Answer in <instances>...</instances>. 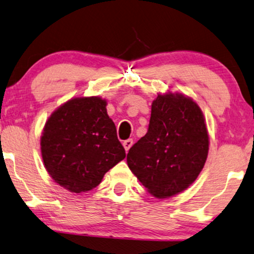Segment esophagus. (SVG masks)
I'll return each mask as SVG.
<instances>
[{"mask_svg":"<svg viewBox=\"0 0 254 254\" xmlns=\"http://www.w3.org/2000/svg\"><path fill=\"white\" fill-rule=\"evenodd\" d=\"M123 145H124L125 150H126V152H128V150H129L131 148V145H133V139H131V138L126 139V141H124Z\"/></svg>","mask_w":254,"mask_h":254,"instance_id":"34e87169","label":"esophagus"}]
</instances>
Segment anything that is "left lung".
<instances>
[{"label":"left lung","mask_w":254,"mask_h":254,"mask_svg":"<svg viewBox=\"0 0 254 254\" xmlns=\"http://www.w3.org/2000/svg\"><path fill=\"white\" fill-rule=\"evenodd\" d=\"M204 115L182 94L158 95L148 133L127 153V164L150 193L168 198L186 190L203 170L208 153Z\"/></svg>","instance_id":"left-lung-1"}]
</instances>
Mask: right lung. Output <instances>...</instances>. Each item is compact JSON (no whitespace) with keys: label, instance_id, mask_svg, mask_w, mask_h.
<instances>
[{"label":"right lung","instance_id":"obj_1","mask_svg":"<svg viewBox=\"0 0 254 254\" xmlns=\"http://www.w3.org/2000/svg\"><path fill=\"white\" fill-rule=\"evenodd\" d=\"M46 170L71 192L94 189L103 176L126 157L116 125L101 97H76L47 120L41 136Z\"/></svg>","mask_w":254,"mask_h":254}]
</instances>
